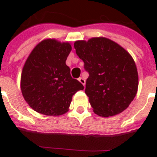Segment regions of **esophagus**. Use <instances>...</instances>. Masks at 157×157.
<instances>
[{"mask_svg":"<svg viewBox=\"0 0 157 157\" xmlns=\"http://www.w3.org/2000/svg\"><path fill=\"white\" fill-rule=\"evenodd\" d=\"M78 81H79L80 82H81L83 86H85V84H86V80L84 79V78H83L82 77H80L79 78H78Z\"/></svg>","mask_w":157,"mask_h":157,"instance_id":"esophagus-1","label":"esophagus"}]
</instances>
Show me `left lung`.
Returning a JSON list of instances; mask_svg holds the SVG:
<instances>
[{
    "mask_svg": "<svg viewBox=\"0 0 157 157\" xmlns=\"http://www.w3.org/2000/svg\"><path fill=\"white\" fill-rule=\"evenodd\" d=\"M74 47L89 73L85 93L94 112L109 117L127 109L138 86V71L129 52L102 37L77 41Z\"/></svg>",
    "mask_w": 157,
    "mask_h": 157,
    "instance_id": "1",
    "label": "left lung"
}]
</instances>
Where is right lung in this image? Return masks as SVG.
Segmentation results:
<instances>
[{"mask_svg": "<svg viewBox=\"0 0 157 157\" xmlns=\"http://www.w3.org/2000/svg\"><path fill=\"white\" fill-rule=\"evenodd\" d=\"M71 50L68 42L45 39L29 55L22 71L20 86L25 101L37 112L45 116L64 114L72 96L84 89L71 77L66 65Z\"/></svg>", "mask_w": 157, "mask_h": 157, "instance_id": "right-lung-1", "label": "right lung"}]
</instances>
